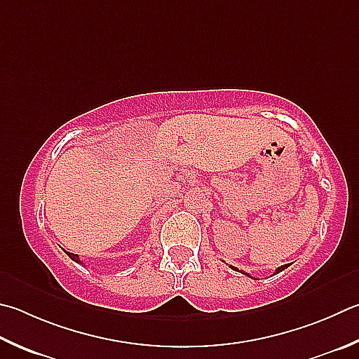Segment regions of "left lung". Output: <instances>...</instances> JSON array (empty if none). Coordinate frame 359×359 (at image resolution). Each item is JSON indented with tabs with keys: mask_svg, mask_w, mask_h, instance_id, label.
Returning <instances> with one entry per match:
<instances>
[{
	"mask_svg": "<svg viewBox=\"0 0 359 359\" xmlns=\"http://www.w3.org/2000/svg\"><path fill=\"white\" fill-rule=\"evenodd\" d=\"M231 266V269L232 270H236V271H240V273H243V275H246V276H250V278H252L251 275H250V273H245V271H242V270H238L237 269V266H232V265H229ZM287 266H289V264H285V265H281V266H278V269H276V271H275V275H278V273L279 271H283V270H285V269H287ZM254 279H256V278H254Z\"/></svg>",
	"mask_w": 359,
	"mask_h": 359,
	"instance_id": "obj_1",
	"label": "left lung"
}]
</instances>
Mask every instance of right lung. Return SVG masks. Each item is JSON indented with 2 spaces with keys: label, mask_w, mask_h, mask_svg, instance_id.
<instances>
[{
  "label": "right lung",
  "mask_w": 359,
  "mask_h": 359,
  "mask_svg": "<svg viewBox=\"0 0 359 359\" xmlns=\"http://www.w3.org/2000/svg\"><path fill=\"white\" fill-rule=\"evenodd\" d=\"M66 254H67V256H69L72 260H75V262H78V264H83L81 260H80V257L76 256V254H74V252H69V251H66Z\"/></svg>",
  "instance_id": "right-lung-1"
}]
</instances>
